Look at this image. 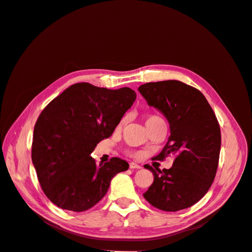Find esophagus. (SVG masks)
Returning a JSON list of instances; mask_svg holds the SVG:
<instances>
[{"mask_svg": "<svg viewBox=\"0 0 252 252\" xmlns=\"http://www.w3.org/2000/svg\"><path fill=\"white\" fill-rule=\"evenodd\" d=\"M129 167H130V169H140L141 165L136 164L134 162H130V163H129Z\"/></svg>", "mask_w": 252, "mask_h": 252, "instance_id": "1", "label": "esophagus"}]
</instances>
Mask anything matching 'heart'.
<instances>
[{"label":"heart","mask_w":252,"mask_h":252,"mask_svg":"<svg viewBox=\"0 0 252 252\" xmlns=\"http://www.w3.org/2000/svg\"><path fill=\"white\" fill-rule=\"evenodd\" d=\"M125 121H126V118H122L118 127L120 128V127L123 126L124 123H125ZM158 124H165V122L162 118H159L158 116H156V114H150V116L146 117V126H147L148 129H150L151 127H154ZM128 155L134 156V152H128Z\"/></svg>","instance_id":"b5f03b06"}]
</instances>
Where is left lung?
<instances>
[{
  "label": "left lung",
  "instance_id": "1",
  "mask_svg": "<svg viewBox=\"0 0 252 252\" xmlns=\"http://www.w3.org/2000/svg\"><path fill=\"white\" fill-rule=\"evenodd\" d=\"M139 91L169 122L168 142L155 158L174 157L169 169L144 166L154 173V183L143 195L164 211L188 208L207 193L216 178L220 150L218 119L201 91L183 82L146 83Z\"/></svg>",
  "mask_w": 252,
  "mask_h": 252
}]
</instances>
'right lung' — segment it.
Listing matches in <instances>:
<instances>
[{
	"label": "right lung",
	"instance_id": "add662e5",
	"mask_svg": "<svg viewBox=\"0 0 252 252\" xmlns=\"http://www.w3.org/2000/svg\"><path fill=\"white\" fill-rule=\"evenodd\" d=\"M135 97L128 87L77 83L43 109L33 129L32 158L44 193L58 207L88 210L107 193L114 175L128 169L125 159L97 165L90 154L112 134Z\"/></svg>",
	"mask_w": 252,
	"mask_h": 252
}]
</instances>
